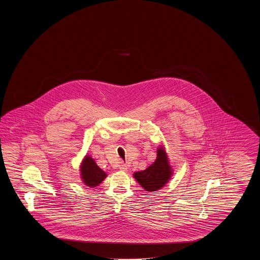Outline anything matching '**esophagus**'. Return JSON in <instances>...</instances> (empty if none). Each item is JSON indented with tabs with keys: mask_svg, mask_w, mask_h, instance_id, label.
<instances>
[{
	"mask_svg": "<svg viewBox=\"0 0 260 260\" xmlns=\"http://www.w3.org/2000/svg\"><path fill=\"white\" fill-rule=\"evenodd\" d=\"M119 167H120V170L123 171V172H126V171H127V166H126L125 164H124V162H121Z\"/></svg>",
	"mask_w": 260,
	"mask_h": 260,
	"instance_id": "34e87169",
	"label": "esophagus"
}]
</instances>
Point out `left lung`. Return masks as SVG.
Instances as JSON below:
<instances>
[{
  "mask_svg": "<svg viewBox=\"0 0 260 260\" xmlns=\"http://www.w3.org/2000/svg\"><path fill=\"white\" fill-rule=\"evenodd\" d=\"M173 174L167 153L164 148L157 150V159L144 171L134 173L137 182L146 191L154 192L160 190L171 179Z\"/></svg>",
  "mask_w": 260,
  "mask_h": 260,
  "instance_id": "obj_1",
  "label": "left lung"
}]
</instances>
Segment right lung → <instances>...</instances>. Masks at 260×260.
Here are the masks:
<instances>
[{"instance_id": "1", "label": "right lung", "mask_w": 260, "mask_h": 260, "mask_svg": "<svg viewBox=\"0 0 260 260\" xmlns=\"http://www.w3.org/2000/svg\"><path fill=\"white\" fill-rule=\"evenodd\" d=\"M81 175L84 183L88 187L99 185L107 176V174L99 168L94 160L89 156H86L83 160L81 165Z\"/></svg>"}]
</instances>
